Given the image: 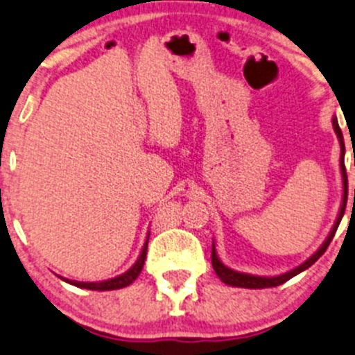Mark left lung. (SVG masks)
I'll return each mask as SVG.
<instances>
[{
  "mask_svg": "<svg viewBox=\"0 0 355 355\" xmlns=\"http://www.w3.org/2000/svg\"><path fill=\"white\" fill-rule=\"evenodd\" d=\"M334 128H335V133H337L338 140H340V147H342V155H340V167H342V178H343V200H342V208H340V214H338L337 222H335L334 229H331L330 236L327 237V241L323 243V246L313 254L308 261H304L302 265H299L297 268L291 270V272L282 273L279 277H254V275H246V273H239V272H234V270L227 268L220 259L217 258V253H215V248L211 246V266H214L215 273H217L218 279L222 280L224 284H229V286L234 287H244V288H265V287H277V286H282L286 284L287 280H291L292 277H295L297 273L304 272L306 268L313 265L321 254L327 251V248L330 246L331 239H334L335 232H337L338 224H340L342 217H343V211H345V205H347V191H349V182H347V171H345V164H343V155H345V145H343V135L340 131V126H338L337 119H334ZM354 196H355V188H354Z\"/></svg>",
  "mask_w": 355,
  "mask_h": 355,
  "instance_id": "obj_1",
  "label": "left lung"
}]
</instances>
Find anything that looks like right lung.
Instances as JSON below:
<instances>
[{
  "label": "right lung",
  "instance_id": "add662e5",
  "mask_svg": "<svg viewBox=\"0 0 355 355\" xmlns=\"http://www.w3.org/2000/svg\"><path fill=\"white\" fill-rule=\"evenodd\" d=\"M147 246H148V239H147V243H145L144 250H141V254H140V258L137 259V263H135V265L131 266L126 273L116 277V279L105 280V282H69V280H67V282L73 284V286H76V287L89 288V291H114V288H123V287L130 286V284L133 282L138 275H140L141 268H144L145 257H147Z\"/></svg>",
  "mask_w": 355,
  "mask_h": 355
}]
</instances>
